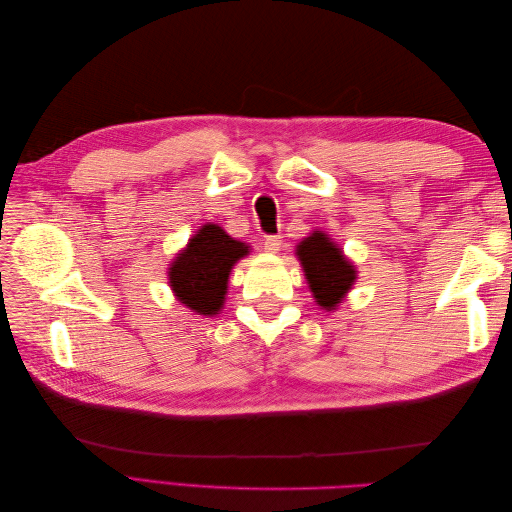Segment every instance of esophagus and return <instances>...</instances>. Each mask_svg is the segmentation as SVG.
I'll return each instance as SVG.
<instances>
[{"label":"esophagus","mask_w":512,"mask_h":512,"mask_svg":"<svg viewBox=\"0 0 512 512\" xmlns=\"http://www.w3.org/2000/svg\"><path fill=\"white\" fill-rule=\"evenodd\" d=\"M262 247H265L269 254H277V252H280V247H282V237L280 235L265 237V241H262Z\"/></svg>","instance_id":"obj_1"}]
</instances>
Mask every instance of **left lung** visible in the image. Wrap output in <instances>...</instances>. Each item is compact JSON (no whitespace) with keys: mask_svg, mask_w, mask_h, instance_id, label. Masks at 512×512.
<instances>
[{"mask_svg":"<svg viewBox=\"0 0 512 512\" xmlns=\"http://www.w3.org/2000/svg\"><path fill=\"white\" fill-rule=\"evenodd\" d=\"M297 256L316 303L331 312L356 280L354 265L322 230H314L297 245Z\"/></svg>","mask_w":512,"mask_h":512,"instance_id":"left-lung-1","label":"left lung"}]
</instances>
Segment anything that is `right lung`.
Wrapping results in <instances>:
<instances>
[{
  "mask_svg": "<svg viewBox=\"0 0 512 512\" xmlns=\"http://www.w3.org/2000/svg\"><path fill=\"white\" fill-rule=\"evenodd\" d=\"M247 245L235 241L218 224H205L177 254L168 269L175 297L192 312L218 314L228 290V275L235 262L247 256Z\"/></svg>",
  "mask_w": 512,
  "mask_h": 512,
  "instance_id": "obj_1",
  "label": "right lung"
}]
</instances>
